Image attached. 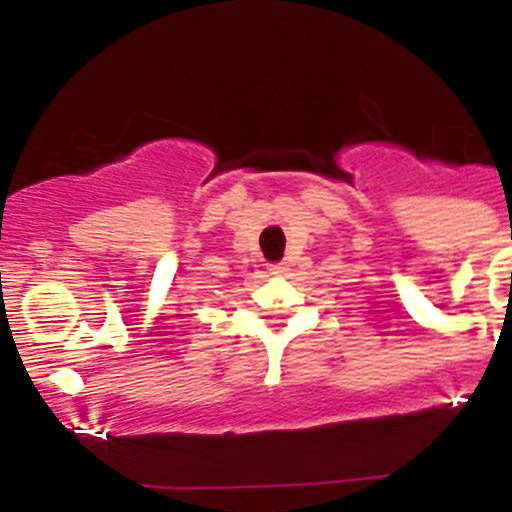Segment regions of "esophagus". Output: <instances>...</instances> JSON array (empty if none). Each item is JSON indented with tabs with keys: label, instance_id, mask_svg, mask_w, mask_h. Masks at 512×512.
Returning a JSON list of instances; mask_svg holds the SVG:
<instances>
[{
	"label": "esophagus",
	"instance_id": "1",
	"mask_svg": "<svg viewBox=\"0 0 512 512\" xmlns=\"http://www.w3.org/2000/svg\"><path fill=\"white\" fill-rule=\"evenodd\" d=\"M269 271H271V274H274V277H282L284 271H287V266H284V264H271Z\"/></svg>",
	"mask_w": 512,
	"mask_h": 512
}]
</instances>
